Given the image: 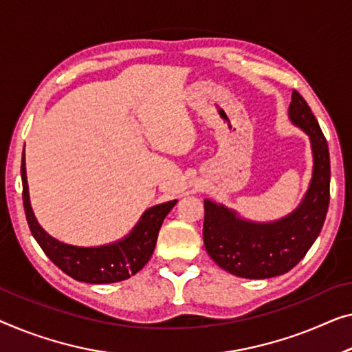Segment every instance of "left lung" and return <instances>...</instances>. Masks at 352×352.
Segmentation results:
<instances>
[{
    "instance_id": "obj_1",
    "label": "left lung",
    "mask_w": 352,
    "mask_h": 352,
    "mask_svg": "<svg viewBox=\"0 0 352 352\" xmlns=\"http://www.w3.org/2000/svg\"><path fill=\"white\" fill-rule=\"evenodd\" d=\"M289 118L308 134L313 150V177L300 206L278 221L254 223L221 204L204 201L202 235L207 253L235 276L262 280L289 272L311 248L326 219L330 199L327 140L310 106L296 90Z\"/></svg>"
}]
</instances>
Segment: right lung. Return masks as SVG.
<instances>
[{
  "label": "right lung",
  "mask_w": 352,
  "mask_h": 352,
  "mask_svg": "<svg viewBox=\"0 0 352 352\" xmlns=\"http://www.w3.org/2000/svg\"><path fill=\"white\" fill-rule=\"evenodd\" d=\"M22 183L23 207L26 221L36 242L54 264L66 275L77 281L91 285H106L128 280L138 274L153 254L161 224L175 206L177 201H169L146 210L134 229L118 242L104 246H74L63 243L45 232L34 218L30 204L28 182H26L25 153L22 156Z\"/></svg>",
  "instance_id": "obj_1"
}]
</instances>
